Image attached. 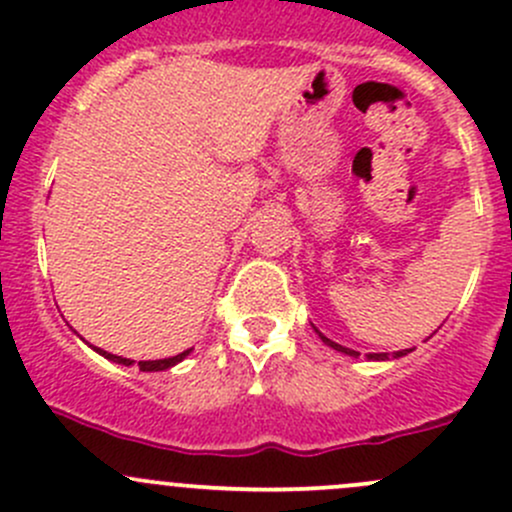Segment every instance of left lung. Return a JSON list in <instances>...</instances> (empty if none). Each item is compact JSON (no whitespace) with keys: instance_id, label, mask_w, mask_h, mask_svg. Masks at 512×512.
<instances>
[{"instance_id":"8db88e82","label":"left lung","mask_w":512,"mask_h":512,"mask_svg":"<svg viewBox=\"0 0 512 512\" xmlns=\"http://www.w3.org/2000/svg\"><path fill=\"white\" fill-rule=\"evenodd\" d=\"M314 331L319 333V328H314ZM319 336H321V341L326 343V346H331V348H333V351H341V353H346V355H353V358H355V355H360V353L351 351V348H343V346H338V343H333L331 338H326V336H324V333H319ZM407 353H410V348H407V351H397V353H392V358H402V355H407ZM368 358H370V360H390V355H387V353H370Z\"/></svg>"}]
</instances>
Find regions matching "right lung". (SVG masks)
I'll return each instance as SVG.
<instances>
[{
    "label": "right lung",
    "mask_w": 512,
    "mask_h": 512,
    "mask_svg": "<svg viewBox=\"0 0 512 512\" xmlns=\"http://www.w3.org/2000/svg\"><path fill=\"white\" fill-rule=\"evenodd\" d=\"M95 351H98L100 355H105V358L112 360V363H120V365H132V363H134V360L122 358V355H112V353L102 351V348H95ZM188 353H191V348H188V351H184V353L174 355V358H164V360H139L137 365H139V370H144V373H157V370H166V368H171V365L181 363V360H184Z\"/></svg>",
    "instance_id": "obj_1"
}]
</instances>
